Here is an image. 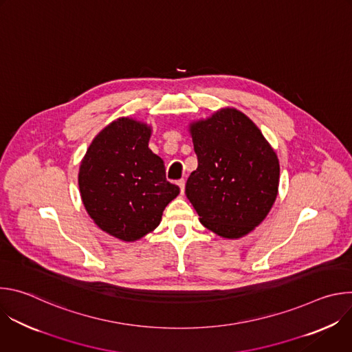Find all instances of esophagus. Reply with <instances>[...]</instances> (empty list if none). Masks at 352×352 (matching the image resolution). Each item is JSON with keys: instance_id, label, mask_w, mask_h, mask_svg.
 <instances>
[{"instance_id": "obj_1", "label": "esophagus", "mask_w": 352, "mask_h": 352, "mask_svg": "<svg viewBox=\"0 0 352 352\" xmlns=\"http://www.w3.org/2000/svg\"><path fill=\"white\" fill-rule=\"evenodd\" d=\"M177 184H178V186H179V189H181V193H184V190H185V179H184V178H182V179H178Z\"/></svg>"}]
</instances>
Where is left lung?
Returning <instances> with one entry per match:
<instances>
[{
	"mask_svg": "<svg viewBox=\"0 0 352 352\" xmlns=\"http://www.w3.org/2000/svg\"><path fill=\"white\" fill-rule=\"evenodd\" d=\"M197 168L185 193L202 223L224 238H241L270 212L278 190L274 150L245 114L226 109L193 122Z\"/></svg>",
	"mask_w": 352,
	"mask_h": 352,
	"instance_id": "8db88e82",
	"label": "left lung"
}]
</instances>
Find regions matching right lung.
Listing matches in <instances>:
<instances>
[{"label":"right lung","instance_id":"right-lung-1","mask_svg":"<svg viewBox=\"0 0 352 352\" xmlns=\"http://www.w3.org/2000/svg\"><path fill=\"white\" fill-rule=\"evenodd\" d=\"M150 128L120 118L89 146L79 170L82 202L93 221L122 241L153 231L179 193L166 178L164 162L148 148Z\"/></svg>","mask_w":352,"mask_h":352}]
</instances>
